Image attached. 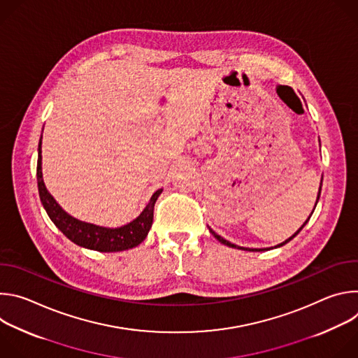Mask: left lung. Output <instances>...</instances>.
Segmentation results:
<instances>
[{
    "label": "left lung",
    "mask_w": 358,
    "mask_h": 358,
    "mask_svg": "<svg viewBox=\"0 0 358 358\" xmlns=\"http://www.w3.org/2000/svg\"><path fill=\"white\" fill-rule=\"evenodd\" d=\"M322 180H323V178H322ZM320 192H322V187H320V189H319V195H317V201H319V198H320ZM316 206H317V203H316ZM313 211H315V210H313ZM312 214H313V213H312ZM309 220H310V218H308V221H309ZM308 221H306V222H304V224H303V225H301V228H300V229H299V231H297V232H296V234H294V235H292V236H290V238H289V239H287V241H285V242H283V243H280V245H278V246H282V245H285V243H287V242H289V241H292V239H293V238H294V236H296V235H297V234H299V232H300V231H301V229H303V227H304V225H306V224H308ZM210 232H211V234H213V235H214V236H215V238H217V239H218V241H220V242H221V243H224V245H227V246H231V248H238V249H245V250H252V252H257V250H258V252H259V250H262V249H250V248H241V246H236V245H234V243H231V242H228V241H227V239H224V238H221V236H220V235H217V234H215V232H214V231H213V229H211V228H210Z\"/></svg>",
    "instance_id": "1"
}]
</instances>
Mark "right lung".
<instances>
[{
  "label": "right lung",
  "mask_w": 358,
  "mask_h": 358,
  "mask_svg": "<svg viewBox=\"0 0 358 358\" xmlns=\"http://www.w3.org/2000/svg\"><path fill=\"white\" fill-rule=\"evenodd\" d=\"M42 138V137H41ZM41 140L38 145V164H36V180H38V191H39V198L42 206L58 229L71 239L73 243L99 250V252H119V250H126L130 248L137 246L141 243L152 224V211H155V203L162 194V188L157 189L155 194H152L150 202L147 203V207L144 211L130 224L120 227V228H103V227H97L93 224L82 222L71 215H68L59 206L54 196L50 195L43 184L42 180V156H41Z\"/></svg>",
  "instance_id": "1"
}]
</instances>
